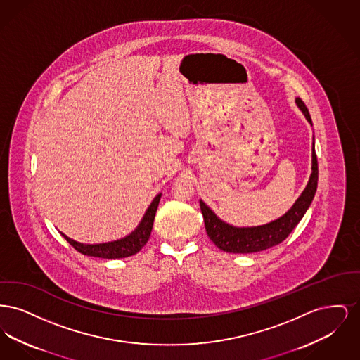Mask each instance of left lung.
Masks as SVG:
<instances>
[{
    "mask_svg": "<svg viewBox=\"0 0 360 360\" xmlns=\"http://www.w3.org/2000/svg\"><path fill=\"white\" fill-rule=\"evenodd\" d=\"M297 106L305 115L307 120L311 124L308 108L301 98H295ZM319 181V166L317 156L314 151V143L311 148V174L308 185L294 202V205L279 219L271 223L257 226H233L219 219L214 212L200 200L201 212L204 216V223L209 239L212 240L220 250L232 254H252L267 248H271L282 243L291 233V231L301 221L311 204Z\"/></svg>",
    "mask_w": 360,
    "mask_h": 360,
    "instance_id": "obj_1",
    "label": "left lung"
}]
</instances>
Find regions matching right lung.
<instances>
[{"mask_svg":"<svg viewBox=\"0 0 360 360\" xmlns=\"http://www.w3.org/2000/svg\"><path fill=\"white\" fill-rule=\"evenodd\" d=\"M162 194H158L153 200L151 205L146 210L136 229L122 239L108 241L101 244H84L75 240L70 239L65 233L62 236L81 254L87 257H103V259H120V257H132L137 254L150 239L153 225H154L155 213L159 205Z\"/></svg>","mask_w":360,"mask_h":360,"instance_id":"add662e5","label":"right lung"}]
</instances>
